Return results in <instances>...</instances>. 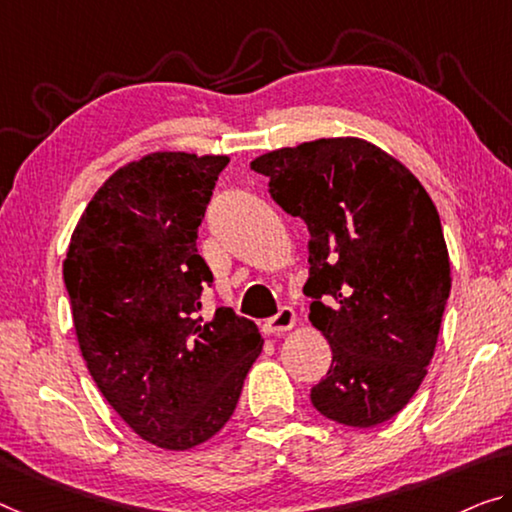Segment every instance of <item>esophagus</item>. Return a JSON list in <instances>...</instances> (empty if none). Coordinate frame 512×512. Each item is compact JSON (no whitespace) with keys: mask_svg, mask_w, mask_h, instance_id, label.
<instances>
[{"mask_svg":"<svg viewBox=\"0 0 512 512\" xmlns=\"http://www.w3.org/2000/svg\"><path fill=\"white\" fill-rule=\"evenodd\" d=\"M295 325V311L290 309V306H283V309H279L277 316L267 318L263 322V332L265 334H283L288 332V329H293Z\"/></svg>","mask_w":512,"mask_h":512,"instance_id":"1","label":"esophagus"}]
</instances>
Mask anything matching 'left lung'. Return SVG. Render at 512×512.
<instances>
[{"label": "left lung", "mask_w": 512, "mask_h": 512, "mask_svg": "<svg viewBox=\"0 0 512 512\" xmlns=\"http://www.w3.org/2000/svg\"><path fill=\"white\" fill-rule=\"evenodd\" d=\"M309 229V320L332 348L311 389L336 423L373 428L419 389L451 293L437 208L398 160L364 139H318L251 162Z\"/></svg>", "instance_id": "left-lung-1"}]
</instances>
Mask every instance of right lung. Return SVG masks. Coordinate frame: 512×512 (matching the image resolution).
<instances>
[{
	"instance_id": "right-lung-1",
	"label": "right lung",
	"mask_w": 512,
	"mask_h": 512,
	"mask_svg": "<svg viewBox=\"0 0 512 512\" xmlns=\"http://www.w3.org/2000/svg\"><path fill=\"white\" fill-rule=\"evenodd\" d=\"M229 157L151 153L109 176L70 238L64 283L82 357L107 403L141 439L187 451L226 426L258 327L219 306L196 251L201 219Z\"/></svg>"
}]
</instances>
